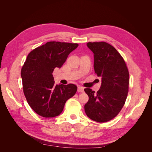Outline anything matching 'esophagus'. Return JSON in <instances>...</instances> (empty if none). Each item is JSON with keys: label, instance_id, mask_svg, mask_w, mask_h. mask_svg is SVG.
Returning <instances> with one entry per match:
<instances>
[{"label": "esophagus", "instance_id": "obj_1", "mask_svg": "<svg viewBox=\"0 0 152 152\" xmlns=\"http://www.w3.org/2000/svg\"><path fill=\"white\" fill-rule=\"evenodd\" d=\"M77 91L79 92V93H84V88L83 87H82V86H79V87H78Z\"/></svg>", "mask_w": 152, "mask_h": 152}]
</instances>
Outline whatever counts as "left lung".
<instances>
[{"instance_id":"8db88e82","label":"left lung","mask_w":152,"mask_h":152,"mask_svg":"<svg viewBox=\"0 0 152 152\" xmlns=\"http://www.w3.org/2000/svg\"><path fill=\"white\" fill-rule=\"evenodd\" d=\"M87 46L94 53V72L102 77V84L97 93L84 89L89 96L85 112L94 121L108 122L117 115L125 103L129 82L128 69L121 55L110 44L88 42Z\"/></svg>"}]
</instances>
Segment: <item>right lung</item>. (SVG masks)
Wrapping results in <instances>:
<instances>
[{
    "label": "right lung",
    "mask_w": 152,
    "mask_h": 152,
    "mask_svg": "<svg viewBox=\"0 0 152 152\" xmlns=\"http://www.w3.org/2000/svg\"><path fill=\"white\" fill-rule=\"evenodd\" d=\"M78 44L48 42L31 51L23 66L21 76L27 102L39 115L55 117L60 114L66 101L75 95L72 84H55L53 72L60 68Z\"/></svg>",
    "instance_id": "add662e5"
}]
</instances>
